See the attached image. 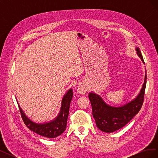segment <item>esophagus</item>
<instances>
[{
  "mask_svg": "<svg viewBox=\"0 0 158 158\" xmlns=\"http://www.w3.org/2000/svg\"><path fill=\"white\" fill-rule=\"evenodd\" d=\"M87 92V88L84 84H80L79 86H78L77 89V92L80 94H85Z\"/></svg>",
  "mask_w": 158,
  "mask_h": 158,
  "instance_id": "esophagus-1",
  "label": "esophagus"
}]
</instances>
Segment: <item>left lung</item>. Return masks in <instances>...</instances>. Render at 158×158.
Wrapping results in <instances>:
<instances>
[{"label": "left lung", "mask_w": 158, "mask_h": 158, "mask_svg": "<svg viewBox=\"0 0 158 158\" xmlns=\"http://www.w3.org/2000/svg\"><path fill=\"white\" fill-rule=\"evenodd\" d=\"M138 56L144 64L141 52L136 47ZM145 78L140 93L135 99L120 107H113L107 104L98 94L89 92V99L92 107V114L98 128L105 132H113L121 128L139 112L144 102L146 84V71Z\"/></svg>", "instance_id": "1"}]
</instances>
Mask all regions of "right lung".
Instances as JSON below:
<instances>
[{"label": "right lung", "instance_id": "obj_1", "mask_svg": "<svg viewBox=\"0 0 158 158\" xmlns=\"http://www.w3.org/2000/svg\"><path fill=\"white\" fill-rule=\"evenodd\" d=\"M73 97V89L70 88L62 99L61 107L58 115L53 120L45 123H36L28 118L18 104L22 118L27 127L38 135L53 138L60 136L66 130L71 100Z\"/></svg>", "mask_w": 158, "mask_h": 158}]
</instances>
